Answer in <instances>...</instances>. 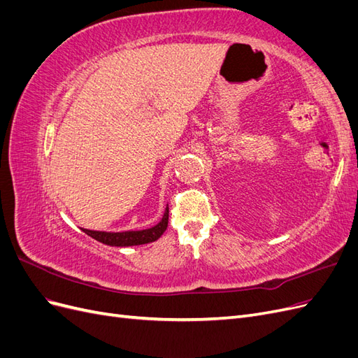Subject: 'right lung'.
I'll list each match as a JSON object with an SVG mask.
<instances>
[{
    "label": "right lung",
    "instance_id": "add662e5",
    "mask_svg": "<svg viewBox=\"0 0 358 358\" xmlns=\"http://www.w3.org/2000/svg\"><path fill=\"white\" fill-rule=\"evenodd\" d=\"M169 224V206L164 210V215L158 224L149 227L145 230H127V231H99L80 229L83 233L91 236L96 242H101L109 246H136L155 242L166 231Z\"/></svg>",
    "mask_w": 358,
    "mask_h": 358
}]
</instances>
